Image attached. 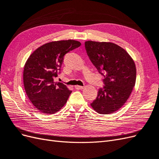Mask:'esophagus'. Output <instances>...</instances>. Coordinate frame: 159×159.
Masks as SVG:
<instances>
[{
    "mask_svg": "<svg viewBox=\"0 0 159 159\" xmlns=\"http://www.w3.org/2000/svg\"><path fill=\"white\" fill-rule=\"evenodd\" d=\"M75 88L76 89H84V87L83 86H81V85H75Z\"/></svg>",
    "mask_w": 159,
    "mask_h": 159,
    "instance_id": "34e87169",
    "label": "esophagus"
}]
</instances>
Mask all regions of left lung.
<instances>
[{
  "label": "left lung",
  "mask_w": 159,
  "mask_h": 159,
  "mask_svg": "<svg viewBox=\"0 0 159 159\" xmlns=\"http://www.w3.org/2000/svg\"><path fill=\"white\" fill-rule=\"evenodd\" d=\"M85 48L91 61L104 76V87L91 106L100 114L117 111L127 102L136 81V67L132 57L112 42L87 41Z\"/></svg>",
  "instance_id": "left-lung-1"
}]
</instances>
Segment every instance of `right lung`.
<instances>
[{"mask_svg":"<svg viewBox=\"0 0 159 159\" xmlns=\"http://www.w3.org/2000/svg\"><path fill=\"white\" fill-rule=\"evenodd\" d=\"M80 46L74 40L51 42L38 48L28 58L24 85L28 99L40 112L55 113L67 102L71 91L54 79L60 73L65 54Z\"/></svg>","mask_w":159,"mask_h":159,"instance_id":"right-lung-1","label":"right lung"}]
</instances>
